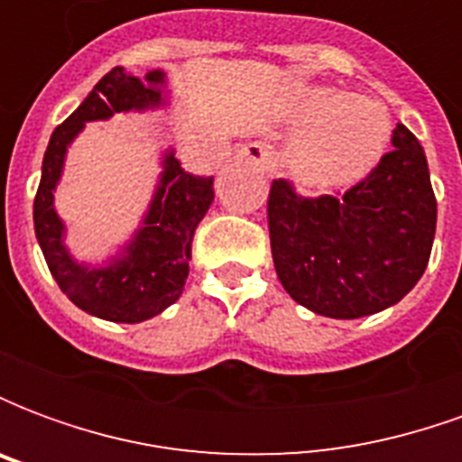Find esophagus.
I'll return each instance as SVG.
<instances>
[{
	"label": "esophagus",
	"instance_id": "1",
	"mask_svg": "<svg viewBox=\"0 0 462 462\" xmlns=\"http://www.w3.org/2000/svg\"><path fill=\"white\" fill-rule=\"evenodd\" d=\"M237 158L245 161L252 168H260V171H267L272 162V152L267 145H262V143H247V145H240L237 148Z\"/></svg>",
	"mask_w": 462,
	"mask_h": 462
}]
</instances>
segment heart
<instances>
[{
	"label": "heart",
	"instance_id": "1",
	"mask_svg": "<svg viewBox=\"0 0 462 462\" xmlns=\"http://www.w3.org/2000/svg\"><path fill=\"white\" fill-rule=\"evenodd\" d=\"M284 121L294 123L284 145V168L301 188L337 190L376 168L391 138L386 106L368 96L311 86L291 96Z\"/></svg>",
	"mask_w": 462,
	"mask_h": 462
}]
</instances>
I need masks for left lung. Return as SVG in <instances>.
<instances>
[{"label":"left lung","mask_w":462,"mask_h":462,"mask_svg":"<svg viewBox=\"0 0 462 462\" xmlns=\"http://www.w3.org/2000/svg\"><path fill=\"white\" fill-rule=\"evenodd\" d=\"M344 198H301L274 180L267 202L274 270L291 300L331 319L393 307L423 277L436 237L426 152L403 123Z\"/></svg>","instance_id":"8db88e82"}]
</instances>
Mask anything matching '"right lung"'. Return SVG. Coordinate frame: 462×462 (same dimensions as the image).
<instances>
[{"instance_id":"1","label":"right lung","mask_w":462,"mask_h":462,"mask_svg":"<svg viewBox=\"0 0 462 462\" xmlns=\"http://www.w3.org/2000/svg\"><path fill=\"white\" fill-rule=\"evenodd\" d=\"M171 106L165 71L138 79L116 66L94 86L84 104L54 133L42 162L34 200V230L44 260L69 300L91 317L118 324L152 319L180 300L190 272V245L198 222L215 200L212 178H195L180 168L175 148L161 152V175L138 230L104 262L76 260L66 247V222L56 212L54 192L61 182L66 152L86 123L116 114H145Z\"/></svg>"}]
</instances>
